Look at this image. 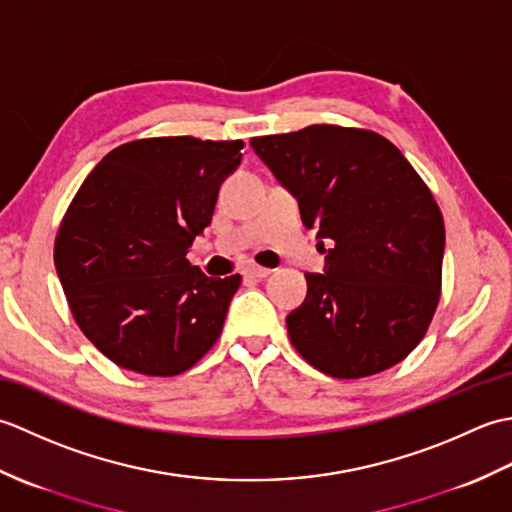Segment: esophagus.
<instances>
[{
  "instance_id": "1",
  "label": "esophagus",
  "mask_w": 512,
  "mask_h": 512,
  "mask_svg": "<svg viewBox=\"0 0 512 512\" xmlns=\"http://www.w3.org/2000/svg\"><path fill=\"white\" fill-rule=\"evenodd\" d=\"M244 273L248 275V277H255V279H264V277H268L270 273H273V270L270 268H262V266H255V264H250V266H246V270Z\"/></svg>"
}]
</instances>
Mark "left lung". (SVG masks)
I'll return each instance as SVG.
<instances>
[{
    "mask_svg": "<svg viewBox=\"0 0 512 512\" xmlns=\"http://www.w3.org/2000/svg\"><path fill=\"white\" fill-rule=\"evenodd\" d=\"M299 202L301 220L328 239L323 273L286 323L319 372L363 378L416 347L440 301L444 220L427 184L380 134L310 125L250 140Z\"/></svg>",
    "mask_w": 512,
    "mask_h": 512,
    "instance_id": "obj_1",
    "label": "left lung"
}]
</instances>
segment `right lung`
I'll use <instances>...</instances> for the list:
<instances>
[{"label": "right lung", "instance_id": "right-lung-1", "mask_svg": "<svg viewBox=\"0 0 512 512\" xmlns=\"http://www.w3.org/2000/svg\"><path fill=\"white\" fill-rule=\"evenodd\" d=\"M242 147L193 136L132 140L74 195L54 268L74 321L116 365L176 376L220 336L242 277H206L187 253L211 224Z\"/></svg>", "mask_w": 512, "mask_h": 512}]
</instances>
